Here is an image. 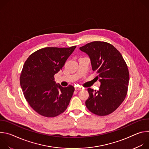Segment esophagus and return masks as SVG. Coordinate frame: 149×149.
Instances as JSON below:
<instances>
[{"instance_id":"esophagus-1","label":"esophagus","mask_w":149,"mask_h":149,"mask_svg":"<svg viewBox=\"0 0 149 149\" xmlns=\"http://www.w3.org/2000/svg\"><path fill=\"white\" fill-rule=\"evenodd\" d=\"M75 90H76V91H80V90H82V88H81V87H75Z\"/></svg>"}]
</instances>
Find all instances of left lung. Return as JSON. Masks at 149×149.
<instances>
[{"label":"left lung","instance_id":"1","mask_svg":"<svg viewBox=\"0 0 149 149\" xmlns=\"http://www.w3.org/2000/svg\"><path fill=\"white\" fill-rule=\"evenodd\" d=\"M79 49L90 56L93 70L98 74L101 82L99 90L87 89L89 97L86 107L94 114L107 116L119 107L127 95L128 67L120 52L108 42L94 41Z\"/></svg>","mask_w":149,"mask_h":149}]
</instances>
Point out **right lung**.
<instances>
[{
  "mask_svg": "<svg viewBox=\"0 0 149 149\" xmlns=\"http://www.w3.org/2000/svg\"><path fill=\"white\" fill-rule=\"evenodd\" d=\"M75 48H42L26 60L20 84L26 100L39 114L54 117L67 109L75 88L56 84L54 75L62 69Z\"/></svg>",
  "mask_w": 149,
  "mask_h": 149,
  "instance_id": "1",
  "label": "right lung"
}]
</instances>
